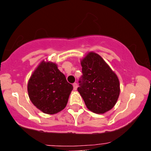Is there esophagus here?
Wrapping results in <instances>:
<instances>
[{"label": "esophagus", "instance_id": "esophagus-1", "mask_svg": "<svg viewBox=\"0 0 151 151\" xmlns=\"http://www.w3.org/2000/svg\"><path fill=\"white\" fill-rule=\"evenodd\" d=\"M77 87H78V84H77V83H74V84H73L74 90H77Z\"/></svg>", "mask_w": 151, "mask_h": 151}]
</instances>
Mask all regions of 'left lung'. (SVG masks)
<instances>
[{
  "label": "left lung",
  "instance_id": "obj_1",
  "mask_svg": "<svg viewBox=\"0 0 151 151\" xmlns=\"http://www.w3.org/2000/svg\"><path fill=\"white\" fill-rule=\"evenodd\" d=\"M82 76L78 87L87 109L104 114L115 106L120 93L118 77L98 54L89 52L81 61Z\"/></svg>",
  "mask_w": 151,
  "mask_h": 151
}]
</instances>
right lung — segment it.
<instances>
[{
    "instance_id": "right-lung-1",
    "label": "right lung",
    "mask_w": 151,
    "mask_h": 151,
    "mask_svg": "<svg viewBox=\"0 0 151 151\" xmlns=\"http://www.w3.org/2000/svg\"><path fill=\"white\" fill-rule=\"evenodd\" d=\"M73 86L67 82L58 65L44 60L28 81L27 92L32 103L43 113L55 114L65 108Z\"/></svg>"
}]
</instances>
